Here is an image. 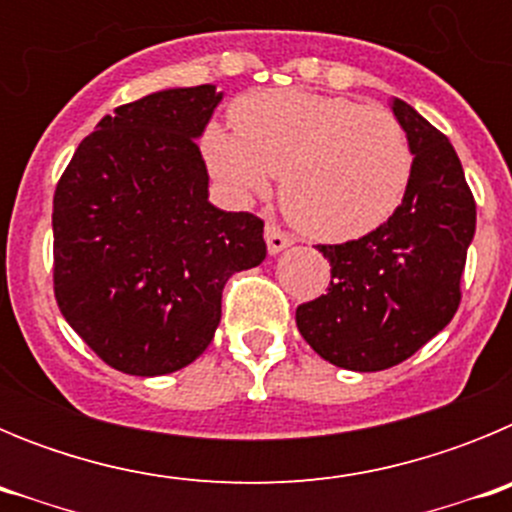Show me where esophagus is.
<instances>
[{"label":"esophagus","instance_id":"1","mask_svg":"<svg viewBox=\"0 0 512 512\" xmlns=\"http://www.w3.org/2000/svg\"><path fill=\"white\" fill-rule=\"evenodd\" d=\"M264 235H266V248H269V253H279L287 246H292V235L284 233L277 223H266Z\"/></svg>","mask_w":512,"mask_h":512}]
</instances>
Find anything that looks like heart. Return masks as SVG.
Wrapping results in <instances>:
<instances>
[{
    "label": "heart",
    "mask_w": 512,
    "mask_h": 512,
    "mask_svg": "<svg viewBox=\"0 0 512 512\" xmlns=\"http://www.w3.org/2000/svg\"><path fill=\"white\" fill-rule=\"evenodd\" d=\"M230 120L233 130L210 125L202 133L212 176L243 197L264 194L271 176H282L284 210L320 241L374 233L408 194L410 138L377 104L277 89L235 102Z\"/></svg>",
    "instance_id": "heart-1"
}]
</instances>
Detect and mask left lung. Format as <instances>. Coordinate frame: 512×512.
<instances>
[{"label": "left lung", "mask_w": 512, "mask_h": 512, "mask_svg": "<svg viewBox=\"0 0 512 512\" xmlns=\"http://www.w3.org/2000/svg\"><path fill=\"white\" fill-rule=\"evenodd\" d=\"M413 148V179L395 215L359 241L318 246L328 292L297 307L315 354L354 372H382L451 323L474 238L477 205L449 138L395 99Z\"/></svg>", "instance_id": "obj_1"}]
</instances>
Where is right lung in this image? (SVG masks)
Segmentation results:
<instances>
[{
  "label": "right lung",
  "instance_id": "1",
  "mask_svg": "<svg viewBox=\"0 0 512 512\" xmlns=\"http://www.w3.org/2000/svg\"><path fill=\"white\" fill-rule=\"evenodd\" d=\"M212 84L120 104L76 148L53 194V292L112 369L158 377L210 346L223 287L266 259L264 220L207 202L197 138Z\"/></svg>",
  "mask_w": 512,
  "mask_h": 512
}]
</instances>
